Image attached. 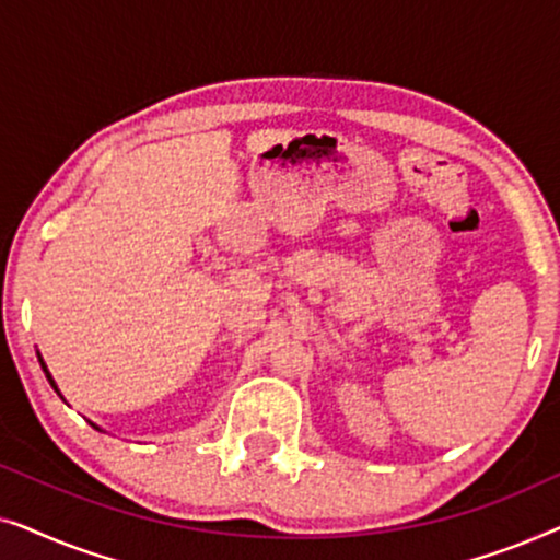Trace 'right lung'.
<instances>
[{"instance_id": "right-lung-1", "label": "right lung", "mask_w": 560, "mask_h": 560, "mask_svg": "<svg viewBox=\"0 0 560 560\" xmlns=\"http://www.w3.org/2000/svg\"><path fill=\"white\" fill-rule=\"evenodd\" d=\"M37 357H40V354H37ZM40 366H43L45 377H48V382H50V387H52V389H56V393L60 395V389H58V385H56V380H52V374L48 372V366H45V362H43V357H40ZM60 397H63V395H60ZM91 425H94V423H91ZM94 428H96V431H102V428H98V425H94Z\"/></svg>"}]
</instances>
